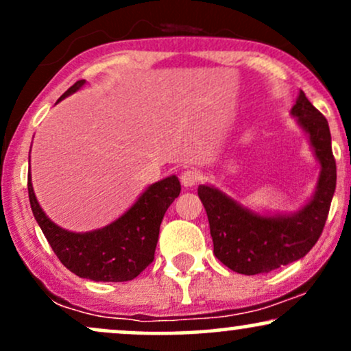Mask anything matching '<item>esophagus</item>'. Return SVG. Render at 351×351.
Listing matches in <instances>:
<instances>
[{
  "instance_id": "34e87169",
  "label": "esophagus",
  "mask_w": 351,
  "mask_h": 351,
  "mask_svg": "<svg viewBox=\"0 0 351 351\" xmlns=\"http://www.w3.org/2000/svg\"><path fill=\"white\" fill-rule=\"evenodd\" d=\"M180 180L184 188H193L201 181V173L198 170H186L181 173Z\"/></svg>"
}]
</instances>
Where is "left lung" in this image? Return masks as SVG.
<instances>
[{
  "instance_id": "8db88e82",
  "label": "left lung",
  "mask_w": 351,
  "mask_h": 351,
  "mask_svg": "<svg viewBox=\"0 0 351 351\" xmlns=\"http://www.w3.org/2000/svg\"><path fill=\"white\" fill-rule=\"evenodd\" d=\"M292 114L310 135L322 171L313 199L293 216H257L219 189L198 188L206 209L215 256L231 271L256 276L302 259L324 231L337 186V163L328 122L300 90Z\"/></svg>"
}]
</instances>
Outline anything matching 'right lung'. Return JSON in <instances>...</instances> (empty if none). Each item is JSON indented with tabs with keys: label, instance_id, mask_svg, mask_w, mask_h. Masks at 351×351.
Instances as JSON below:
<instances>
[{
	"label": "right lung",
	"instance_id": "1",
	"mask_svg": "<svg viewBox=\"0 0 351 351\" xmlns=\"http://www.w3.org/2000/svg\"><path fill=\"white\" fill-rule=\"evenodd\" d=\"M86 80H77L59 100L77 90ZM58 100V102H59ZM181 184L168 176L152 184L122 217L99 231L75 234L56 226L36 199L31 173L27 193L33 215L59 261L82 279L95 282H127L135 279L155 259L160 224L170 204L178 198Z\"/></svg>",
	"mask_w": 351,
	"mask_h": 351
}]
</instances>
